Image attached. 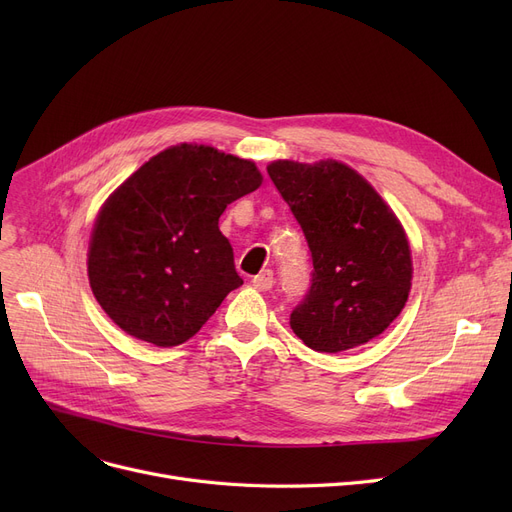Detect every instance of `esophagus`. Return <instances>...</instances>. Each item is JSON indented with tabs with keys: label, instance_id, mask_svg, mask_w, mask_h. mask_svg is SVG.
I'll return each mask as SVG.
<instances>
[{
	"label": "esophagus",
	"instance_id": "1",
	"mask_svg": "<svg viewBox=\"0 0 512 512\" xmlns=\"http://www.w3.org/2000/svg\"><path fill=\"white\" fill-rule=\"evenodd\" d=\"M253 286L257 290H270L274 286V272L272 270H263L261 274H257L253 280Z\"/></svg>",
	"mask_w": 512,
	"mask_h": 512
}]
</instances>
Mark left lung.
Segmentation results:
<instances>
[{
	"instance_id": "8db88e82",
	"label": "left lung",
	"mask_w": 512,
	"mask_h": 512,
	"mask_svg": "<svg viewBox=\"0 0 512 512\" xmlns=\"http://www.w3.org/2000/svg\"><path fill=\"white\" fill-rule=\"evenodd\" d=\"M303 228L313 274L290 328L319 353H340L380 336L405 307L413 263L405 230L353 168L278 159L267 166Z\"/></svg>"
}]
</instances>
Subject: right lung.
Instances as JSON below:
<instances>
[{"label":"right lung","mask_w":512,"mask_h":512,"mask_svg":"<svg viewBox=\"0 0 512 512\" xmlns=\"http://www.w3.org/2000/svg\"><path fill=\"white\" fill-rule=\"evenodd\" d=\"M261 180L249 159L184 143L116 188L95 220L87 261L114 324L164 348L193 338L242 284L220 215Z\"/></svg>","instance_id":"obj_1"}]
</instances>
